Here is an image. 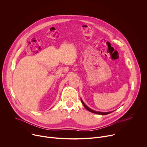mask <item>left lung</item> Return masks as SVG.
I'll return each instance as SVG.
<instances>
[{"mask_svg": "<svg viewBox=\"0 0 147 147\" xmlns=\"http://www.w3.org/2000/svg\"><path fill=\"white\" fill-rule=\"evenodd\" d=\"M81 102H82V105H84V108L87 109V110H88V111H90V112H92V113H95V114H98V115H108V114H109V113H112V112H97V111H94V110H92V109H90V108H88L86 105L84 103V102L83 101H82V100L81 99Z\"/></svg>", "mask_w": 147, "mask_h": 147, "instance_id": "1", "label": "left lung"}]
</instances>
